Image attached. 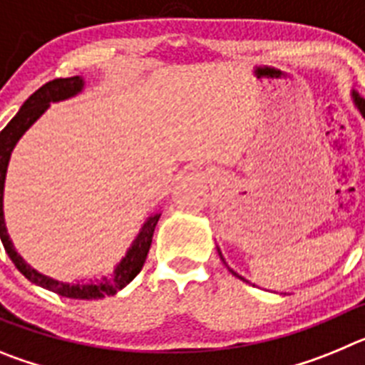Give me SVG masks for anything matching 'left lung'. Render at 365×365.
Wrapping results in <instances>:
<instances>
[{"instance_id":"8db88e82","label":"left lung","mask_w":365,"mask_h":365,"mask_svg":"<svg viewBox=\"0 0 365 365\" xmlns=\"http://www.w3.org/2000/svg\"><path fill=\"white\" fill-rule=\"evenodd\" d=\"M353 96H354V102H356V106H359L360 113H362V117L365 118V100H362V98H359V96H356V95H353ZM219 256H221L222 263H225V265H227V261H225V257H222L221 250H219ZM227 267H228V265H227ZM228 270H230V272H232V274H234V276H237V278H240V279H243V278H241V276H240V274H235V272H234V270H232V269H228Z\"/></svg>"}]
</instances>
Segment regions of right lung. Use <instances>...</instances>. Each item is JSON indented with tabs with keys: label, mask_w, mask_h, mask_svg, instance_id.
Segmentation results:
<instances>
[{
	"label": "right lung",
	"mask_w": 365,
	"mask_h": 365,
	"mask_svg": "<svg viewBox=\"0 0 365 365\" xmlns=\"http://www.w3.org/2000/svg\"><path fill=\"white\" fill-rule=\"evenodd\" d=\"M83 80L80 76H69V78H54L51 82L43 83V86L38 89V91L32 93L25 104L21 106L16 117L12 118L9 124L3 128L0 133V237L1 243L5 247L6 254L12 259V263L16 265V269L24 274L29 282L36 283V285L43 287L47 291H53L60 296H66V298H74V299H98L104 298V296L115 294L117 291L124 289L131 279L137 276L140 270H143L144 261H146L148 252H150L151 247V237H153L155 227H157V221H159L160 214H155L144 222L143 230L138 232L137 240L133 241L131 248L128 250L124 259L117 265V269L113 270V274L109 278H104L102 282L89 283V285H69V283L56 282V279L49 278V276H43V274L36 272L31 265H27L24 261V257L19 256L14 250V245H12L11 237L6 234L5 227V217H3V188H5V175H6V166H9V159H11V153L14 150L16 143L19 140V137L25 133V131L31 128L38 118L43 115V111L49 108L51 102H58V100H66L74 96L76 93L82 91Z\"/></svg>",
	"instance_id": "obj_1"
}]
</instances>
